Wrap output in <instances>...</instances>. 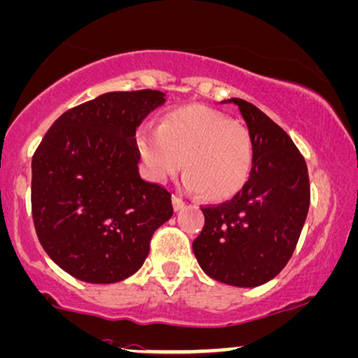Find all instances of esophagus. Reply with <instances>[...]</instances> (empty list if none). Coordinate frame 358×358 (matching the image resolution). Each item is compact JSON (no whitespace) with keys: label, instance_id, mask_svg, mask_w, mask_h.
I'll list each match as a JSON object with an SVG mask.
<instances>
[{"label":"esophagus","instance_id":"1","mask_svg":"<svg viewBox=\"0 0 358 358\" xmlns=\"http://www.w3.org/2000/svg\"><path fill=\"white\" fill-rule=\"evenodd\" d=\"M172 206H174V210H180V209H184L186 202L180 199L179 196H172Z\"/></svg>","mask_w":358,"mask_h":358}]
</instances>
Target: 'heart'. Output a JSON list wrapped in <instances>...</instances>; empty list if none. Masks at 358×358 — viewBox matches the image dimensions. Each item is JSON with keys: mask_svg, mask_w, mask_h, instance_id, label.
Masks as SVG:
<instances>
[{"mask_svg": "<svg viewBox=\"0 0 358 358\" xmlns=\"http://www.w3.org/2000/svg\"><path fill=\"white\" fill-rule=\"evenodd\" d=\"M138 149L149 176L159 182L178 174L184 161V187L210 201L239 192L254 161L245 127L202 104L171 109L157 129H141Z\"/></svg>", "mask_w": 358, "mask_h": 358, "instance_id": "1", "label": "heart"}]
</instances>
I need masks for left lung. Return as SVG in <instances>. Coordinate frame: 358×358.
<instances>
[{
    "label": "left lung",
    "instance_id": "1",
    "mask_svg": "<svg viewBox=\"0 0 358 358\" xmlns=\"http://www.w3.org/2000/svg\"><path fill=\"white\" fill-rule=\"evenodd\" d=\"M252 143L250 176L231 201L202 207L206 224L192 242L202 271L234 287H257L287 266L310 204L306 159L289 134L254 104L231 98Z\"/></svg>",
    "mask_w": 358,
    "mask_h": 358
}]
</instances>
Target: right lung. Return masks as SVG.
Here are the masks:
<instances>
[{"mask_svg": "<svg viewBox=\"0 0 358 358\" xmlns=\"http://www.w3.org/2000/svg\"><path fill=\"white\" fill-rule=\"evenodd\" d=\"M164 92H106L57 117L33 156L31 207L38 239L69 275L114 284L136 273L171 194L139 176L136 129Z\"/></svg>", "mask_w": 358, "mask_h": 358, "instance_id": "obj_1", "label": "right lung"}]
</instances>
